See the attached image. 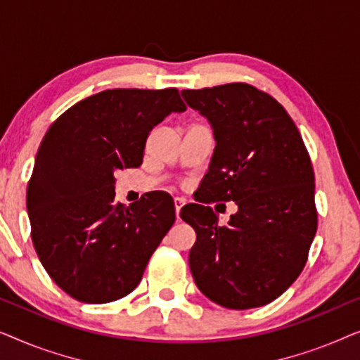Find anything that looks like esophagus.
<instances>
[{"mask_svg":"<svg viewBox=\"0 0 360 360\" xmlns=\"http://www.w3.org/2000/svg\"><path fill=\"white\" fill-rule=\"evenodd\" d=\"M174 205H175V214H176V219H180V210L184 208L185 200H184V198H175V200H174Z\"/></svg>","mask_w":360,"mask_h":360,"instance_id":"esophagus-1","label":"esophagus"}]
</instances>
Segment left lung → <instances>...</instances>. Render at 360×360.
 <instances>
[{
    "mask_svg": "<svg viewBox=\"0 0 360 360\" xmlns=\"http://www.w3.org/2000/svg\"><path fill=\"white\" fill-rule=\"evenodd\" d=\"M181 96L208 120L216 141L198 201L238 205L226 226L210 206L181 208V219L196 233L191 275L221 307H264L302 274L316 234L307 147L285 108L245 83L184 90Z\"/></svg>",
    "mask_w": 360,
    "mask_h": 360,
    "instance_id": "left-lung-1",
    "label": "left lung"
}]
</instances>
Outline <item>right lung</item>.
<instances>
[{
    "instance_id": "obj_1",
    "label": "right lung",
    "mask_w": 360,
    "mask_h": 360,
    "mask_svg": "<svg viewBox=\"0 0 360 360\" xmlns=\"http://www.w3.org/2000/svg\"><path fill=\"white\" fill-rule=\"evenodd\" d=\"M185 110L175 88H116L68 108L44 136L27 185L32 243L51 278L78 302L131 293L175 223L165 191L117 203L115 172L139 167L149 132Z\"/></svg>"
}]
</instances>
